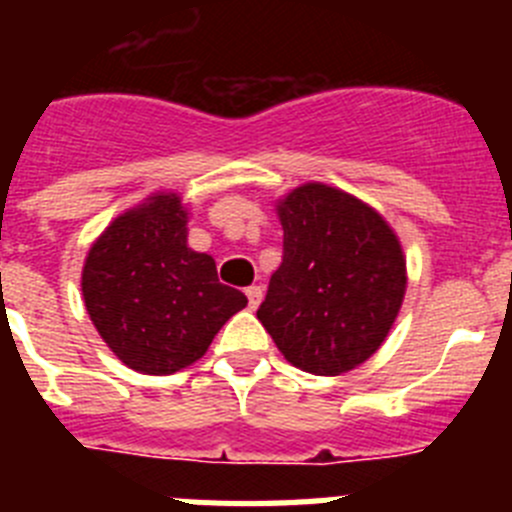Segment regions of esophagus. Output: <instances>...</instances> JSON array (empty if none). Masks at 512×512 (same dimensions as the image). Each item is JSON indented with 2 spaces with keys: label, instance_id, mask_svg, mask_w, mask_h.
Wrapping results in <instances>:
<instances>
[{
  "label": "esophagus",
  "instance_id": "34e87169",
  "mask_svg": "<svg viewBox=\"0 0 512 512\" xmlns=\"http://www.w3.org/2000/svg\"><path fill=\"white\" fill-rule=\"evenodd\" d=\"M246 297H248V307H251V310H256L261 302V297H264V289L253 284V287L246 289Z\"/></svg>",
  "mask_w": 512,
  "mask_h": 512
}]
</instances>
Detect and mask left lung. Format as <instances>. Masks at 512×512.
Listing matches in <instances>:
<instances>
[{
	"mask_svg": "<svg viewBox=\"0 0 512 512\" xmlns=\"http://www.w3.org/2000/svg\"><path fill=\"white\" fill-rule=\"evenodd\" d=\"M284 256L256 318L284 359L336 377L382 346L408 271L395 230L366 202L310 182L277 202Z\"/></svg>",
	"mask_w": 512,
	"mask_h": 512,
	"instance_id": "left-lung-1",
	"label": "left lung"
}]
</instances>
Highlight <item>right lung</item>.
I'll return each instance as SVG.
<instances>
[{"instance_id":"obj_1","label":"right lung","mask_w":512,"mask_h":512,"mask_svg":"<svg viewBox=\"0 0 512 512\" xmlns=\"http://www.w3.org/2000/svg\"><path fill=\"white\" fill-rule=\"evenodd\" d=\"M189 212L156 192L92 243L81 271L89 318L112 354L143 374H174L205 356L217 330L248 305L220 284L215 259L187 246Z\"/></svg>"}]
</instances>
